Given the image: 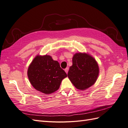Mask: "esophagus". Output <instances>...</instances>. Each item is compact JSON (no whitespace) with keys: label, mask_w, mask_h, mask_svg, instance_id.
<instances>
[{"label":"esophagus","mask_w":128,"mask_h":128,"mask_svg":"<svg viewBox=\"0 0 128 128\" xmlns=\"http://www.w3.org/2000/svg\"><path fill=\"white\" fill-rule=\"evenodd\" d=\"M68 68H65V72H66V74H68Z\"/></svg>","instance_id":"34e87169"}]
</instances>
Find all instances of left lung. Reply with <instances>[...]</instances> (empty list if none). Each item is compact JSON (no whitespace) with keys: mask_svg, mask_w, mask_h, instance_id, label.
I'll return each instance as SVG.
<instances>
[{"mask_svg":"<svg viewBox=\"0 0 128 128\" xmlns=\"http://www.w3.org/2000/svg\"><path fill=\"white\" fill-rule=\"evenodd\" d=\"M99 71L95 59L89 54L79 52L74 55L68 76L75 88L84 90L95 83Z\"/></svg>","mask_w":128,"mask_h":128,"instance_id":"8db88e82","label":"left lung"}]
</instances>
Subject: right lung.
<instances>
[{"mask_svg": "<svg viewBox=\"0 0 128 128\" xmlns=\"http://www.w3.org/2000/svg\"><path fill=\"white\" fill-rule=\"evenodd\" d=\"M28 76L36 90L51 94L60 88L62 80L67 77L65 72L51 56L37 55L29 65Z\"/></svg>", "mask_w": 128, "mask_h": 128, "instance_id": "obj_1", "label": "right lung"}]
</instances>
